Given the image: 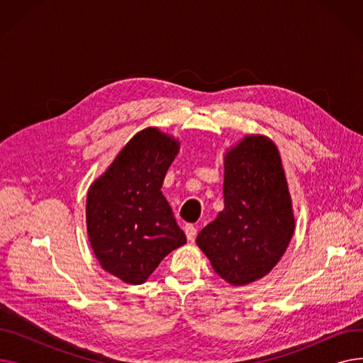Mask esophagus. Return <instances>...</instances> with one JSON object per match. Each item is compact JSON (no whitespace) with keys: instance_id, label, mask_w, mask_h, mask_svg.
Masks as SVG:
<instances>
[{"instance_id":"esophagus-1","label":"esophagus","mask_w":363,"mask_h":363,"mask_svg":"<svg viewBox=\"0 0 363 363\" xmlns=\"http://www.w3.org/2000/svg\"><path fill=\"white\" fill-rule=\"evenodd\" d=\"M196 234H197V226H194V225H191V223L185 225V235H186V238H188L189 241L194 240Z\"/></svg>"}]
</instances>
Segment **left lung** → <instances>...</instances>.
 Returning <instances> with one entry per match:
<instances>
[{"instance_id": "left-lung-1", "label": "left lung", "mask_w": 363, "mask_h": 363, "mask_svg": "<svg viewBox=\"0 0 363 363\" xmlns=\"http://www.w3.org/2000/svg\"><path fill=\"white\" fill-rule=\"evenodd\" d=\"M223 200L197 244L220 278L250 284L272 271L294 233L287 179L269 138L249 135L226 152Z\"/></svg>"}]
</instances>
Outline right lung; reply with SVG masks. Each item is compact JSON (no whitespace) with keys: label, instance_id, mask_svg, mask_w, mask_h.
Wrapping results in <instances>:
<instances>
[{"label":"right lung","instance_id":"add662e5","mask_svg":"<svg viewBox=\"0 0 363 363\" xmlns=\"http://www.w3.org/2000/svg\"><path fill=\"white\" fill-rule=\"evenodd\" d=\"M179 144L156 128L138 132L86 199L89 242L101 268L126 284H143L172 250L186 242L162 194Z\"/></svg>","mask_w":363,"mask_h":363}]
</instances>
